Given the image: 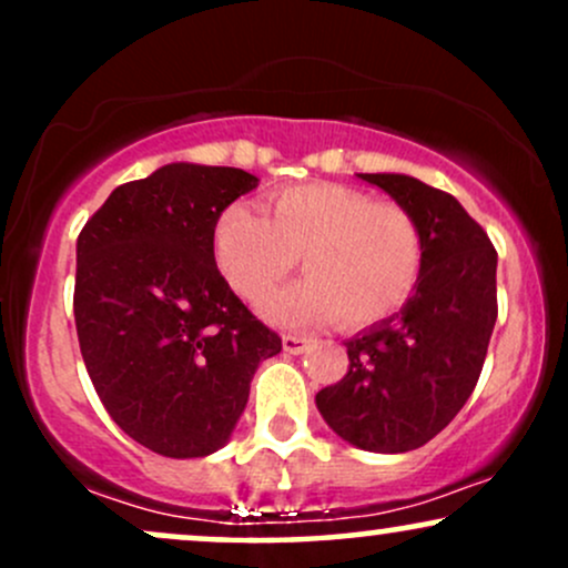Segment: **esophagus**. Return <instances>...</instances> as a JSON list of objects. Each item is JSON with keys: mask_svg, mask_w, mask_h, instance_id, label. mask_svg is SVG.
Listing matches in <instances>:
<instances>
[{"mask_svg": "<svg viewBox=\"0 0 568 568\" xmlns=\"http://www.w3.org/2000/svg\"><path fill=\"white\" fill-rule=\"evenodd\" d=\"M306 344H310V338L306 336H296V334L283 336V349L288 352V355H302V352L306 349Z\"/></svg>", "mask_w": 568, "mask_h": 568, "instance_id": "1", "label": "esophagus"}]
</instances>
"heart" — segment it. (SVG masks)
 <instances>
[{"label": "heart", "mask_w": 568, "mask_h": 568, "mask_svg": "<svg viewBox=\"0 0 568 568\" xmlns=\"http://www.w3.org/2000/svg\"><path fill=\"white\" fill-rule=\"evenodd\" d=\"M213 258L226 285L262 304L302 258L306 277L264 306L280 325L338 317L371 325L395 315L422 275L419 226L403 205L344 184L277 192L266 216L230 205L213 226Z\"/></svg>", "instance_id": "obj_1"}]
</instances>
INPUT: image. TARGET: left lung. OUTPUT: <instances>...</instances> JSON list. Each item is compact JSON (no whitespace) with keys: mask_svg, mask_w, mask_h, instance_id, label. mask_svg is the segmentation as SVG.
<instances>
[{"mask_svg":"<svg viewBox=\"0 0 568 568\" xmlns=\"http://www.w3.org/2000/svg\"><path fill=\"white\" fill-rule=\"evenodd\" d=\"M414 216L422 275L397 315L344 342L349 371L315 395L342 440L406 454L433 440L478 384L497 323V251L459 200L403 173H357Z\"/></svg>","mask_w":568,"mask_h":568,"instance_id":"8db88e82","label":"left lung"}]
</instances>
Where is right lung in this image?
I'll return each instance as SVG.
<instances>
[{"mask_svg": "<svg viewBox=\"0 0 568 568\" xmlns=\"http://www.w3.org/2000/svg\"><path fill=\"white\" fill-rule=\"evenodd\" d=\"M256 186L240 168L171 162L116 186L77 237L84 368L109 416L154 454L219 452L258 363L283 349L213 258L216 219Z\"/></svg>", "mask_w": 568, "mask_h": 568, "instance_id": "add662e5", "label": "right lung"}]
</instances>
